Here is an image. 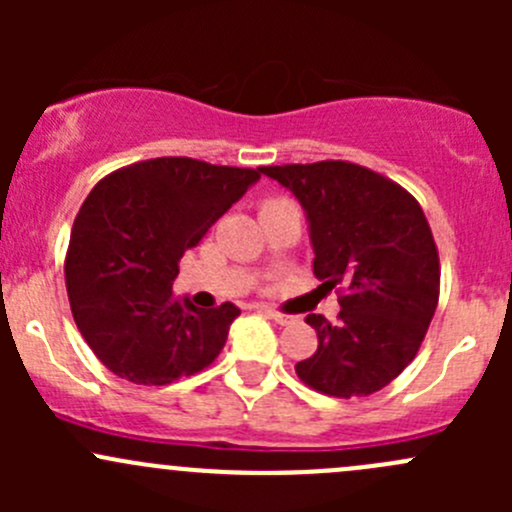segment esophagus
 I'll use <instances>...</instances> for the list:
<instances>
[{"instance_id":"obj_1","label":"esophagus","mask_w":512,"mask_h":512,"mask_svg":"<svg viewBox=\"0 0 512 512\" xmlns=\"http://www.w3.org/2000/svg\"><path fill=\"white\" fill-rule=\"evenodd\" d=\"M262 312H265L270 319H275L277 324H292V322H294L292 314L280 312V309H275V307H265V309H262Z\"/></svg>"}]
</instances>
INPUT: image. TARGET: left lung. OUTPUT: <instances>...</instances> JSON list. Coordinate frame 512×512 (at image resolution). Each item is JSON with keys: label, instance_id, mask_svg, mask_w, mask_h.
Listing matches in <instances>:
<instances>
[{"label": "left lung", "instance_id": "1", "mask_svg": "<svg viewBox=\"0 0 512 512\" xmlns=\"http://www.w3.org/2000/svg\"><path fill=\"white\" fill-rule=\"evenodd\" d=\"M307 210L314 275L337 289L339 322L307 314L319 347L294 366L319 394L384 389L414 361L441 292V262L414 195L349 160L265 165Z\"/></svg>", "mask_w": 512, "mask_h": 512}]
</instances>
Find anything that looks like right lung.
I'll return each mask as SVG.
<instances>
[{
    "instance_id": "right-lung-1",
    "label": "right lung",
    "mask_w": 512,
    "mask_h": 512,
    "mask_svg": "<svg viewBox=\"0 0 512 512\" xmlns=\"http://www.w3.org/2000/svg\"><path fill=\"white\" fill-rule=\"evenodd\" d=\"M195 158H151L101 178L71 227L66 292L81 337L108 371L141 386L193 376L223 352L235 304L173 294L180 257L260 178Z\"/></svg>"
}]
</instances>
